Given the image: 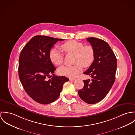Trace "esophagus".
I'll return each mask as SVG.
<instances>
[{
  "label": "esophagus",
  "instance_id": "1",
  "mask_svg": "<svg viewBox=\"0 0 135 135\" xmlns=\"http://www.w3.org/2000/svg\"><path fill=\"white\" fill-rule=\"evenodd\" d=\"M69 80H70V81H74V80H75V78H70Z\"/></svg>",
  "mask_w": 135,
  "mask_h": 135
}]
</instances>
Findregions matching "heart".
<instances>
[{
    "label": "heart",
    "instance_id": "heart-1",
    "mask_svg": "<svg viewBox=\"0 0 135 135\" xmlns=\"http://www.w3.org/2000/svg\"><path fill=\"white\" fill-rule=\"evenodd\" d=\"M65 53L75 54L74 66H62L59 69V73L69 78H73L82 71V66L89 67L93 62L95 59L94 48L90 45H84L79 41L75 40L68 41L60 46ZM51 61L56 65H60L64 59V53L57 48H52L49 53Z\"/></svg>",
    "mask_w": 135,
    "mask_h": 135
}]
</instances>
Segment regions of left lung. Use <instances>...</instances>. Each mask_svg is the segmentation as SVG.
Wrapping results in <instances>:
<instances>
[{
  "mask_svg": "<svg viewBox=\"0 0 135 135\" xmlns=\"http://www.w3.org/2000/svg\"><path fill=\"white\" fill-rule=\"evenodd\" d=\"M93 46L95 59L89 68L83 74L90 79L83 80L84 87L78 90L82 100L89 104L102 100L112 88L115 79L117 58L109 45L105 41L94 37L86 39Z\"/></svg>",
  "mask_w": 135,
  "mask_h": 135,
  "instance_id": "obj_1",
  "label": "left lung"
}]
</instances>
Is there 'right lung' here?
<instances>
[{"instance_id":"right-lung-1","label":"right lung","mask_w":135,"mask_h":135,"mask_svg":"<svg viewBox=\"0 0 135 135\" xmlns=\"http://www.w3.org/2000/svg\"><path fill=\"white\" fill-rule=\"evenodd\" d=\"M64 39L36 36L25 45L19 57L18 75L27 94L36 102L49 104L59 97L63 84L68 81L64 76L54 74L56 68L50 60V51ZM54 75L53 76L51 75Z\"/></svg>"}]
</instances>
